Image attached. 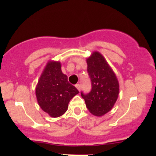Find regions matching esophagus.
Masks as SVG:
<instances>
[{
  "label": "esophagus",
  "mask_w": 156,
  "mask_h": 156,
  "mask_svg": "<svg viewBox=\"0 0 156 156\" xmlns=\"http://www.w3.org/2000/svg\"><path fill=\"white\" fill-rule=\"evenodd\" d=\"M76 87L77 89H78V91H80V88H81V85H80V84H76Z\"/></svg>",
  "instance_id": "esophagus-1"
}]
</instances>
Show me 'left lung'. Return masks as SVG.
Returning <instances> with one entry per match:
<instances>
[{"label": "left lung", "mask_w": 156, "mask_h": 156, "mask_svg": "<svg viewBox=\"0 0 156 156\" xmlns=\"http://www.w3.org/2000/svg\"><path fill=\"white\" fill-rule=\"evenodd\" d=\"M87 62L92 89L87 94L81 92V97L89 112L101 117L108 112L117 101L119 83L115 74L100 53L94 52Z\"/></svg>", "instance_id": "left-lung-1"}]
</instances>
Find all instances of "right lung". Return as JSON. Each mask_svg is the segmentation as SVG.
<instances>
[{
  "label": "right lung",
  "instance_id": "add662e5",
  "mask_svg": "<svg viewBox=\"0 0 156 156\" xmlns=\"http://www.w3.org/2000/svg\"><path fill=\"white\" fill-rule=\"evenodd\" d=\"M78 92L69 83L67 76L62 73L58 62H48L36 88L39 106L52 117L64 114L69 102Z\"/></svg>",
  "mask_w": 156,
  "mask_h": 156
}]
</instances>
